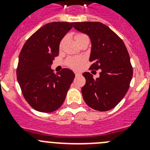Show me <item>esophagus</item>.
Wrapping results in <instances>:
<instances>
[{"mask_svg": "<svg viewBox=\"0 0 150 150\" xmlns=\"http://www.w3.org/2000/svg\"><path fill=\"white\" fill-rule=\"evenodd\" d=\"M81 75V74L80 73H78V72H75V76H79Z\"/></svg>", "mask_w": 150, "mask_h": 150, "instance_id": "1", "label": "esophagus"}]
</instances>
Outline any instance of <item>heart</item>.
<instances>
[{
  "label": "heart",
  "mask_w": 150,
  "mask_h": 150,
  "mask_svg": "<svg viewBox=\"0 0 150 150\" xmlns=\"http://www.w3.org/2000/svg\"><path fill=\"white\" fill-rule=\"evenodd\" d=\"M88 38V37L85 35V34H76L75 36V40H76V42H79V41L82 40L83 39H85V38ZM64 40H62L61 41L60 45H59L60 48H62ZM83 62H84V59L83 58H80V57H71V58H69V59H67V61H66V64L69 67L74 69V70H76V69H79V67H81Z\"/></svg>",
  "instance_id": "b5f03b06"
}]
</instances>
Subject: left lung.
<instances>
[{
  "label": "left lung",
  "mask_w": 150,
  "mask_h": 150,
  "mask_svg": "<svg viewBox=\"0 0 150 150\" xmlns=\"http://www.w3.org/2000/svg\"><path fill=\"white\" fill-rule=\"evenodd\" d=\"M74 28L89 37L91 69H100L94 79L83 73L86 84L82 88L85 102L91 108L107 111L114 108L127 93L133 76L130 56L122 40L104 24L98 22H74Z\"/></svg>",
  "instance_id": "1"
}]
</instances>
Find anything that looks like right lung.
Listing matches in <instances>:
<instances>
[{
  "mask_svg": "<svg viewBox=\"0 0 150 150\" xmlns=\"http://www.w3.org/2000/svg\"><path fill=\"white\" fill-rule=\"evenodd\" d=\"M72 27L73 22L46 24L30 36L21 50L17 80L25 99L37 111L51 112L59 109L75 77L70 69L55 74L51 68L61 40Z\"/></svg>",
  "mask_w": 150,
  "mask_h": 150,
  "instance_id": "1",
  "label": "right lung"
}]
</instances>
